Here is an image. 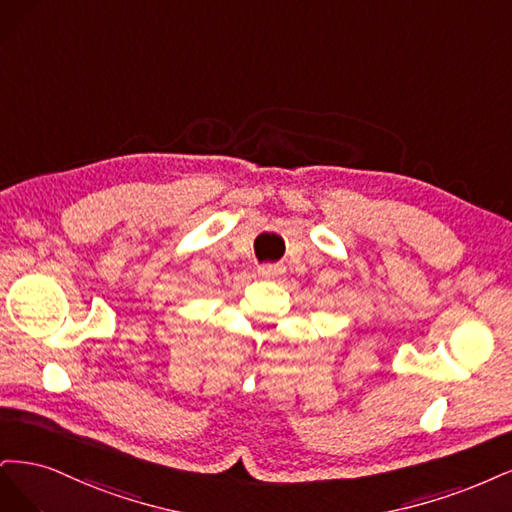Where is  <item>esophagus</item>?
I'll return each instance as SVG.
<instances>
[{"label": "esophagus", "mask_w": 512, "mask_h": 512, "mask_svg": "<svg viewBox=\"0 0 512 512\" xmlns=\"http://www.w3.org/2000/svg\"><path fill=\"white\" fill-rule=\"evenodd\" d=\"M257 272H259L263 278H278L280 274L285 272V268L278 266V263H263V266L257 268Z\"/></svg>", "instance_id": "obj_1"}]
</instances>
